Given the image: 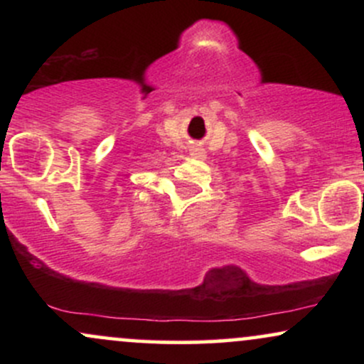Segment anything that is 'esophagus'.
I'll list each match as a JSON object with an SVG mask.
<instances>
[{"mask_svg": "<svg viewBox=\"0 0 364 364\" xmlns=\"http://www.w3.org/2000/svg\"><path fill=\"white\" fill-rule=\"evenodd\" d=\"M191 156H195L196 159H203V157H205V150H203V149H193Z\"/></svg>", "mask_w": 364, "mask_h": 364, "instance_id": "1", "label": "esophagus"}]
</instances>
